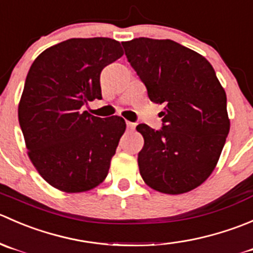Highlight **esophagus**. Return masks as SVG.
<instances>
[{
	"mask_svg": "<svg viewBox=\"0 0 253 253\" xmlns=\"http://www.w3.org/2000/svg\"><path fill=\"white\" fill-rule=\"evenodd\" d=\"M126 127H127V130H130V131H131V130L135 129V123H131V122H126Z\"/></svg>",
	"mask_w": 253,
	"mask_h": 253,
	"instance_id": "esophagus-1",
	"label": "esophagus"
}]
</instances>
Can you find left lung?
<instances>
[{
	"label": "left lung",
	"mask_w": 253,
	"mask_h": 253,
	"mask_svg": "<svg viewBox=\"0 0 253 253\" xmlns=\"http://www.w3.org/2000/svg\"><path fill=\"white\" fill-rule=\"evenodd\" d=\"M154 103H165L162 129L139 124L137 155L145 183L166 194L201 186L214 171L230 130L226 93L211 62L169 39L122 42Z\"/></svg>",
	"instance_id": "8db88e82"
}]
</instances>
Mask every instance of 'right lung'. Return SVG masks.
Listing matches in <instances>:
<instances>
[{
  "label": "right lung",
  "instance_id": "add662e5",
  "mask_svg": "<svg viewBox=\"0 0 253 253\" xmlns=\"http://www.w3.org/2000/svg\"><path fill=\"white\" fill-rule=\"evenodd\" d=\"M123 54L114 39L72 38L47 47L29 69L19 126L32 164L59 191H89L108 174L126 122L81 108L102 98V70Z\"/></svg>",
  "mask_w": 253,
  "mask_h": 253
}]
</instances>
